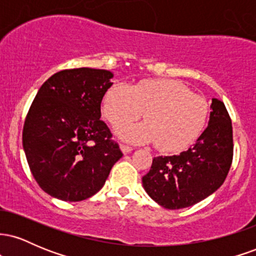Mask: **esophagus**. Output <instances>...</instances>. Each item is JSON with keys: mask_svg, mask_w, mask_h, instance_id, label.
Instances as JSON below:
<instances>
[{"mask_svg": "<svg viewBox=\"0 0 256 256\" xmlns=\"http://www.w3.org/2000/svg\"><path fill=\"white\" fill-rule=\"evenodd\" d=\"M120 149H122L124 154H128V152H130L132 150L131 146H126V144H120Z\"/></svg>", "mask_w": 256, "mask_h": 256, "instance_id": "1", "label": "esophagus"}]
</instances>
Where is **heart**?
I'll return each instance as SVG.
<instances>
[{
	"label": "heart",
	"instance_id": "obj_1",
	"mask_svg": "<svg viewBox=\"0 0 256 256\" xmlns=\"http://www.w3.org/2000/svg\"><path fill=\"white\" fill-rule=\"evenodd\" d=\"M102 112L114 128L134 143H155L158 150L178 152L192 144L207 122L208 102L186 85L171 79H146L131 88L114 84L106 92Z\"/></svg>",
	"mask_w": 256,
	"mask_h": 256
}]
</instances>
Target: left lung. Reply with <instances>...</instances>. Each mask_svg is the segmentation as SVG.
I'll use <instances>...</instances> for the list:
<instances>
[{
  "mask_svg": "<svg viewBox=\"0 0 256 256\" xmlns=\"http://www.w3.org/2000/svg\"><path fill=\"white\" fill-rule=\"evenodd\" d=\"M207 128L194 146L179 155L152 158L142 178L148 195L162 207H190L213 194L224 183L234 158L232 122L225 104L212 100Z\"/></svg>",
  "mask_w": 256,
  "mask_h": 256,
  "instance_id": "obj_1",
  "label": "left lung"
}]
</instances>
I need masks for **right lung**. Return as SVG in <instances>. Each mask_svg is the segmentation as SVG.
Wrapping results in <instances>:
<instances>
[{
	"mask_svg": "<svg viewBox=\"0 0 256 256\" xmlns=\"http://www.w3.org/2000/svg\"><path fill=\"white\" fill-rule=\"evenodd\" d=\"M112 77L106 70H64L44 82L32 102L22 146L32 176L52 198L68 202L91 198L122 156L100 119Z\"/></svg>",
	"mask_w": 256,
	"mask_h": 256,
	"instance_id": "add662e5",
	"label": "right lung"
}]
</instances>
